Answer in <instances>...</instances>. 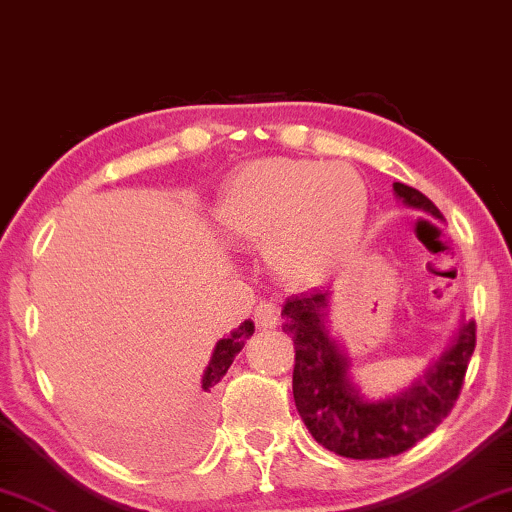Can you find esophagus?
<instances>
[{
    "label": "esophagus",
    "mask_w": 512,
    "mask_h": 512,
    "mask_svg": "<svg viewBox=\"0 0 512 512\" xmlns=\"http://www.w3.org/2000/svg\"><path fill=\"white\" fill-rule=\"evenodd\" d=\"M254 321L258 328H274L279 323V307L270 300L258 302L254 309Z\"/></svg>",
    "instance_id": "esophagus-1"
}]
</instances>
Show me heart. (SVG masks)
<instances>
[{
    "label": "heart",
    "mask_w": 512,
    "mask_h": 512,
    "mask_svg": "<svg viewBox=\"0 0 512 512\" xmlns=\"http://www.w3.org/2000/svg\"><path fill=\"white\" fill-rule=\"evenodd\" d=\"M369 194L353 166L305 159H261L226 182L217 219L238 242L268 244L281 277L314 284L358 247Z\"/></svg>",
    "instance_id": "obj_1"
}]
</instances>
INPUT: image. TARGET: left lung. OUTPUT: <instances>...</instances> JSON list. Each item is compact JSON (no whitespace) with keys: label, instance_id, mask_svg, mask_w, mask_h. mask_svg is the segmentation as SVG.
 I'll return each mask as SVG.
<instances>
[{"label":"left lung","instance_id":"1","mask_svg":"<svg viewBox=\"0 0 512 512\" xmlns=\"http://www.w3.org/2000/svg\"><path fill=\"white\" fill-rule=\"evenodd\" d=\"M392 189L404 205L443 219L439 207L418 189L402 182ZM328 307V288H314L291 295L281 309V330L295 346V409L309 434L330 453L351 459H385L413 448L453 411L476 348V323H464L455 344L409 390L374 402L348 379V358L325 321Z\"/></svg>","mask_w":512,"mask_h":512}]
</instances>
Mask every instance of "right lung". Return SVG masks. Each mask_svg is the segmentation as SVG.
Wrapping results in <instances>:
<instances>
[{
  "instance_id": "right-lung-1",
  "label": "right lung",
  "mask_w": 512,
  "mask_h": 512,
  "mask_svg": "<svg viewBox=\"0 0 512 512\" xmlns=\"http://www.w3.org/2000/svg\"><path fill=\"white\" fill-rule=\"evenodd\" d=\"M251 335H254V323L244 321L240 328L233 330L226 339H219L217 346H214L210 365H207L205 374H203V385H201L203 390L201 392H203L205 399H207V395H212V390L217 388V383L224 379V374L228 372V367L233 365L235 355L242 351L244 342H247Z\"/></svg>"
}]
</instances>
